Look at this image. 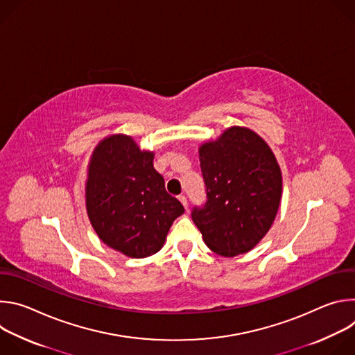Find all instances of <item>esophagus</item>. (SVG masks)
Returning <instances> with one entry per match:
<instances>
[{"instance_id":"esophagus-1","label":"esophagus","mask_w":355,"mask_h":355,"mask_svg":"<svg viewBox=\"0 0 355 355\" xmlns=\"http://www.w3.org/2000/svg\"><path fill=\"white\" fill-rule=\"evenodd\" d=\"M178 199H180L181 204L184 205V208L188 211V199H187V196H185V195H180V196H178Z\"/></svg>"}]
</instances>
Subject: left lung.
Returning <instances> with one entry per match:
<instances>
[{"mask_svg": "<svg viewBox=\"0 0 355 355\" xmlns=\"http://www.w3.org/2000/svg\"><path fill=\"white\" fill-rule=\"evenodd\" d=\"M199 163L207 202L191 216L205 244L223 257L250 251L270 230L281 200L271 148L252 130L233 126L200 146Z\"/></svg>", "mask_w": 355, "mask_h": 355, "instance_id": "1", "label": "left lung"}]
</instances>
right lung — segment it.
<instances>
[{
	"mask_svg": "<svg viewBox=\"0 0 355 355\" xmlns=\"http://www.w3.org/2000/svg\"><path fill=\"white\" fill-rule=\"evenodd\" d=\"M85 195L99 239L132 259L157 252L173 222L184 214L155 170L153 153L141 151L125 135H114L94 150Z\"/></svg>",
	"mask_w": 355,
	"mask_h": 355,
	"instance_id": "1",
	"label": "right lung"
}]
</instances>
